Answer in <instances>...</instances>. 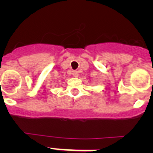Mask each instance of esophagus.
<instances>
[{
    "instance_id": "34e87169",
    "label": "esophagus",
    "mask_w": 153,
    "mask_h": 153,
    "mask_svg": "<svg viewBox=\"0 0 153 153\" xmlns=\"http://www.w3.org/2000/svg\"><path fill=\"white\" fill-rule=\"evenodd\" d=\"M73 75H74V77H77L78 76H79L78 71H76V70H74V71H73Z\"/></svg>"
}]
</instances>
